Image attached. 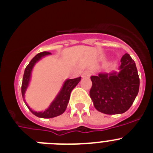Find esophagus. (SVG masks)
<instances>
[{"mask_svg": "<svg viewBox=\"0 0 153 153\" xmlns=\"http://www.w3.org/2000/svg\"><path fill=\"white\" fill-rule=\"evenodd\" d=\"M91 74V72H90V70H86L83 73V77H89Z\"/></svg>", "mask_w": 153, "mask_h": 153, "instance_id": "esophagus-1", "label": "esophagus"}]
</instances>
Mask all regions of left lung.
Listing matches in <instances>:
<instances>
[{"label": "left lung", "mask_w": 153, "mask_h": 153, "mask_svg": "<svg viewBox=\"0 0 153 153\" xmlns=\"http://www.w3.org/2000/svg\"><path fill=\"white\" fill-rule=\"evenodd\" d=\"M120 72L92 76L90 98L94 107L108 115L126 112L139 93L140 78L136 63L128 53L121 58Z\"/></svg>", "instance_id": "1"}]
</instances>
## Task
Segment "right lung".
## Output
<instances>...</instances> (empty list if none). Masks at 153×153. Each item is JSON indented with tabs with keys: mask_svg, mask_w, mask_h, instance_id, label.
Masks as SVG:
<instances>
[{
	"mask_svg": "<svg viewBox=\"0 0 153 153\" xmlns=\"http://www.w3.org/2000/svg\"><path fill=\"white\" fill-rule=\"evenodd\" d=\"M51 54V53L44 51V52L39 53L34 57L30 60L29 64L25 68L24 74V77H23L22 81V86H21V93H22L23 99H24V94L26 92L28 86H29L30 80L31 76V72L33 70L34 65L36 64V62H38L39 60L43 58L44 56H47V55ZM81 77L75 78V79H67L63 83V86H62L61 90L56 95V98L53 100L52 102L51 103L50 106L47 108L46 110L42 112H36L33 111V109H31L30 106H28L27 104L25 102V100H24V102L26 103L28 109H30V111L35 115L36 117H40V118H53V117H56L60 116V115L63 114L64 111L67 109V104H68L69 100H70V93L74 90L76 85L79 83L80 81Z\"/></svg>",
	"mask_w": 153,
	"mask_h": 153,
	"instance_id": "1",
	"label": "right lung"
}]
</instances>
